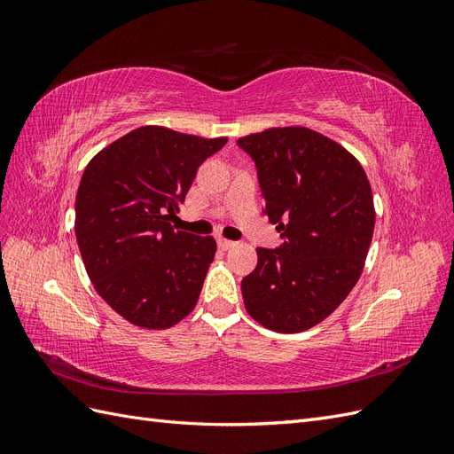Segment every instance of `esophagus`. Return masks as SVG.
Masks as SVG:
<instances>
[{
    "label": "esophagus",
    "instance_id": "1",
    "mask_svg": "<svg viewBox=\"0 0 454 454\" xmlns=\"http://www.w3.org/2000/svg\"><path fill=\"white\" fill-rule=\"evenodd\" d=\"M235 244H237V242L227 240V239H217V246H219V248H222V250H231Z\"/></svg>",
    "mask_w": 454,
    "mask_h": 454
}]
</instances>
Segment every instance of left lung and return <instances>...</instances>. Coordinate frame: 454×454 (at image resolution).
I'll list each match as a JSON object with an SVG mask.
<instances>
[{"label":"left lung","mask_w":454,"mask_h":454,"mask_svg":"<svg viewBox=\"0 0 454 454\" xmlns=\"http://www.w3.org/2000/svg\"><path fill=\"white\" fill-rule=\"evenodd\" d=\"M237 145L255 164L278 248H257L242 278L244 307L278 333L327 318L358 282L375 227L373 193L345 147L305 127L269 129Z\"/></svg>","instance_id":"1"}]
</instances>
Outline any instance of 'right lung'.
Masks as SVG:
<instances>
[{"label":"right lung","mask_w":454,"mask_h":454,"mask_svg":"<svg viewBox=\"0 0 454 454\" xmlns=\"http://www.w3.org/2000/svg\"><path fill=\"white\" fill-rule=\"evenodd\" d=\"M227 138L140 127L104 147L75 197V237L90 282L134 325L164 329L195 309L215 240L176 231L200 164Z\"/></svg>","instance_id":"add662e5"}]
</instances>
